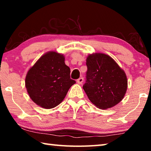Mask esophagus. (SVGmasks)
<instances>
[{
    "label": "esophagus",
    "instance_id": "1",
    "mask_svg": "<svg viewBox=\"0 0 151 151\" xmlns=\"http://www.w3.org/2000/svg\"><path fill=\"white\" fill-rule=\"evenodd\" d=\"M83 81H84L83 78V77H81V78H79L78 79H77V81H76V82H77V83L79 84V85H81V84H82V83H83Z\"/></svg>",
    "mask_w": 151,
    "mask_h": 151
}]
</instances>
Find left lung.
Wrapping results in <instances>:
<instances>
[{"label":"left lung","instance_id":"obj_1","mask_svg":"<svg viewBox=\"0 0 151 151\" xmlns=\"http://www.w3.org/2000/svg\"><path fill=\"white\" fill-rule=\"evenodd\" d=\"M86 65V80L83 88L91 103L101 109L120 103L127 89L124 70L111 57L103 53L89 55Z\"/></svg>","mask_w":151,"mask_h":151}]
</instances>
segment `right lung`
<instances>
[{"label":"right lung","mask_w":151,"mask_h":151,"mask_svg":"<svg viewBox=\"0 0 151 151\" xmlns=\"http://www.w3.org/2000/svg\"><path fill=\"white\" fill-rule=\"evenodd\" d=\"M70 73L63 55L50 51L42 55L28 71L25 78L30 99L42 108L57 106L76 83L70 78Z\"/></svg>","instance_id":"right-lung-1"}]
</instances>
